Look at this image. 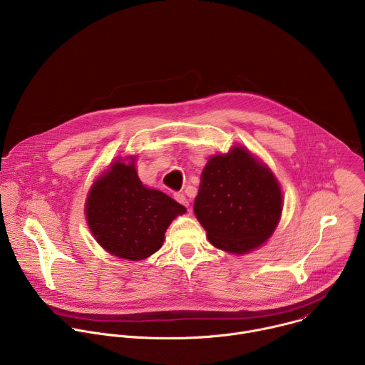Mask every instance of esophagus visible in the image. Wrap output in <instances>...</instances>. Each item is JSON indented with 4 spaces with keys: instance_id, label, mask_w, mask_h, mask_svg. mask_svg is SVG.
<instances>
[{
    "instance_id": "esophagus-1",
    "label": "esophagus",
    "mask_w": 365,
    "mask_h": 365,
    "mask_svg": "<svg viewBox=\"0 0 365 365\" xmlns=\"http://www.w3.org/2000/svg\"><path fill=\"white\" fill-rule=\"evenodd\" d=\"M175 199H176L179 203H182L183 206H189V199H187L183 193H176V195H175Z\"/></svg>"
}]
</instances>
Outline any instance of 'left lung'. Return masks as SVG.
Returning <instances> with one entry per match:
<instances>
[{
	"label": "left lung",
	"mask_w": 365,
	"mask_h": 365,
	"mask_svg": "<svg viewBox=\"0 0 365 365\" xmlns=\"http://www.w3.org/2000/svg\"><path fill=\"white\" fill-rule=\"evenodd\" d=\"M282 197L273 172L244 147H234L206 163L193 211L212 245L245 254L274 232Z\"/></svg>",
	"instance_id": "obj_1"
}]
</instances>
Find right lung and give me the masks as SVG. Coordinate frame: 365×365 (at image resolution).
<instances>
[{
    "label": "right lung",
    "mask_w": 365,
    "mask_h": 365,
    "mask_svg": "<svg viewBox=\"0 0 365 365\" xmlns=\"http://www.w3.org/2000/svg\"><path fill=\"white\" fill-rule=\"evenodd\" d=\"M135 159L117 160L91 187L85 212L98 244L130 262L162 248L170 222L186 207L166 193L145 187L137 176Z\"/></svg>",
    "instance_id": "add662e5"
}]
</instances>
